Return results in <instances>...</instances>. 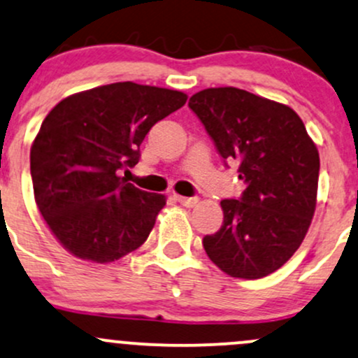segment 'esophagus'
<instances>
[{
	"label": "esophagus",
	"mask_w": 358,
	"mask_h": 358,
	"mask_svg": "<svg viewBox=\"0 0 358 358\" xmlns=\"http://www.w3.org/2000/svg\"><path fill=\"white\" fill-rule=\"evenodd\" d=\"M175 200L185 207H194L197 203V199L195 197H182V195H175Z\"/></svg>",
	"instance_id": "1"
}]
</instances>
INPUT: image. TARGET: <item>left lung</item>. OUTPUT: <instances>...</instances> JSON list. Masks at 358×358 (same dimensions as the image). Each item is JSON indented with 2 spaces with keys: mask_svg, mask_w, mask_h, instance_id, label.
<instances>
[{
  "mask_svg": "<svg viewBox=\"0 0 358 358\" xmlns=\"http://www.w3.org/2000/svg\"><path fill=\"white\" fill-rule=\"evenodd\" d=\"M188 107L224 163H236L246 188L221 202L224 221L203 238L207 257L231 277L262 278L296 253L316 209L320 155L287 105L245 90L207 88Z\"/></svg>",
  "mask_w": 358,
  "mask_h": 358,
  "instance_id": "left-lung-1",
  "label": "left lung"
}]
</instances>
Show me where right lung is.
I'll list each match as a JSON object with an SVG mask.
<instances>
[{
	"label": "right lung",
	"mask_w": 358,
	"mask_h": 358,
	"mask_svg": "<svg viewBox=\"0 0 358 358\" xmlns=\"http://www.w3.org/2000/svg\"><path fill=\"white\" fill-rule=\"evenodd\" d=\"M185 101L176 90L124 81L71 95L50 110L30 149V173L38 210L71 255L110 263L146 241L166 199L120 173L139 163L152 125Z\"/></svg>",
	"instance_id": "right-lung-1"
}]
</instances>
